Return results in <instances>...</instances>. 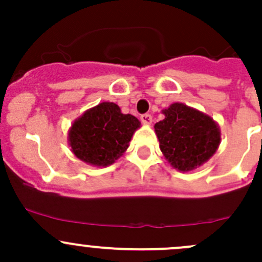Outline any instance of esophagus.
I'll return each mask as SVG.
<instances>
[{
	"label": "esophagus",
	"instance_id": "1",
	"mask_svg": "<svg viewBox=\"0 0 262 262\" xmlns=\"http://www.w3.org/2000/svg\"><path fill=\"white\" fill-rule=\"evenodd\" d=\"M141 120L143 124H150L152 123V115L150 114H143L141 115Z\"/></svg>",
	"mask_w": 262,
	"mask_h": 262
}]
</instances>
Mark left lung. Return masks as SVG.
Instances as JSON below:
<instances>
[{
  "label": "left lung",
  "instance_id": "8db88e82",
  "mask_svg": "<svg viewBox=\"0 0 262 262\" xmlns=\"http://www.w3.org/2000/svg\"><path fill=\"white\" fill-rule=\"evenodd\" d=\"M162 113L165 119L155 124V132L163 156L176 170H195L218 149L221 130L209 115L181 102Z\"/></svg>",
  "mask_w": 262,
  "mask_h": 262
}]
</instances>
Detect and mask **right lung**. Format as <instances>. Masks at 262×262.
Listing matches in <instances>:
<instances>
[{"label":"right lung","instance_id":"1","mask_svg":"<svg viewBox=\"0 0 262 262\" xmlns=\"http://www.w3.org/2000/svg\"><path fill=\"white\" fill-rule=\"evenodd\" d=\"M139 126L136 116L123 114L114 102H101L73 121L68 142L76 157L104 167L125 152Z\"/></svg>","mask_w":262,"mask_h":262}]
</instances>
